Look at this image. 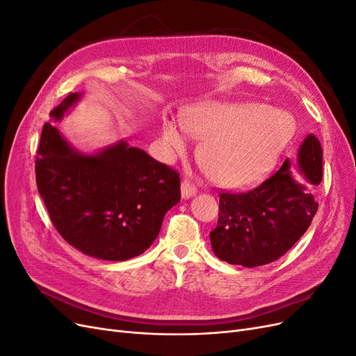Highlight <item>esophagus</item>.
Here are the masks:
<instances>
[{"mask_svg": "<svg viewBox=\"0 0 356 356\" xmlns=\"http://www.w3.org/2000/svg\"><path fill=\"white\" fill-rule=\"evenodd\" d=\"M197 193V187L193 184L191 181H188V179H184L181 182V196L184 197V199H188V197H191V196H195Z\"/></svg>", "mask_w": 356, "mask_h": 356, "instance_id": "obj_1", "label": "esophagus"}]
</instances>
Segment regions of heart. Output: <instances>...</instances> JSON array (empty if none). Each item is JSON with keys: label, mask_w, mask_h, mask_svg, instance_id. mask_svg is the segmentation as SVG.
Masks as SVG:
<instances>
[{"label": "heart", "mask_w": 356, "mask_h": 356, "mask_svg": "<svg viewBox=\"0 0 356 356\" xmlns=\"http://www.w3.org/2000/svg\"><path fill=\"white\" fill-rule=\"evenodd\" d=\"M182 127L203 139L199 161L221 186L243 187L261 179L270 170L293 135V120L286 113L263 105L209 102L191 108ZM161 141L170 154L182 153L186 136L174 120L161 126Z\"/></svg>", "instance_id": "obj_1"}]
</instances>
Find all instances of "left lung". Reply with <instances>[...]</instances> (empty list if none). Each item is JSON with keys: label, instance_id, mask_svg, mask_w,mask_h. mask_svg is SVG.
<instances>
[{"label": "left lung", "instance_id": "obj_1", "mask_svg": "<svg viewBox=\"0 0 356 356\" xmlns=\"http://www.w3.org/2000/svg\"><path fill=\"white\" fill-rule=\"evenodd\" d=\"M298 169L312 186L322 179V148L307 135L298 149ZM286 159L260 186L242 193H220L218 224L211 233L220 260L257 267L281 258L305 234L318 211L314 195L294 179Z\"/></svg>", "mask_w": 356, "mask_h": 356}]
</instances>
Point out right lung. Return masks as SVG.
<instances>
[{"label":"right lung","instance_id":"right-lung-1","mask_svg":"<svg viewBox=\"0 0 356 356\" xmlns=\"http://www.w3.org/2000/svg\"><path fill=\"white\" fill-rule=\"evenodd\" d=\"M80 98L70 93L50 115L59 122ZM35 178L62 238L83 254L108 261L148 250L165 213L181 199L178 172L144 149L118 141L83 154L51 123L42 126Z\"/></svg>","mask_w":356,"mask_h":356}]
</instances>
